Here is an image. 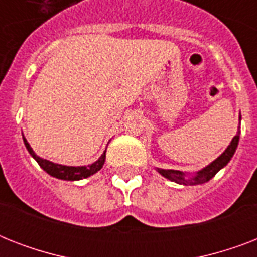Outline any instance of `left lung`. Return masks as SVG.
<instances>
[{
  "mask_svg": "<svg viewBox=\"0 0 257 257\" xmlns=\"http://www.w3.org/2000/svg\"><path fill=\"white\" fill-rule=\"evenodd\" d=\"M240 120H241V117H240ZM239 133L240 132H237V135L232 139L231 144L228 145V148L225 149L215 161H212L211 164L207 165V167L201 169V171L196 172L195 175L191 176V177H187V173H184V172L173 171V169L157 168V172H159L160 175L164 176L165 179L171 180V181H175V183L177 184H183V185H200V184L207 183V181H209L220 169L224 168V167L229 163L232 156L235 155L237 144H239Z\"/></svg>",
  "mask_w": 257,
  "mask_h": 257,
  "instance_id": "8db88e82",
  "label": "left lung"
}]
</instances>
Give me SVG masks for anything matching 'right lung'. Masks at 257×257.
I'll return each mask as SVG.
<instances>
[{
  "instance_id": "right-lung-1",
  "label": "right lung",
  "mask_w": 257,
  "mask_h": 257,
  "mask_svg": "<svg viewBox=\"0 0 257 257\" xmlns=\"http://www.w3.org/2000/svg\"><path fill=\"white\" fill-rule=\"evenodd\" d=\"M24 144H25L28 152L30 153V156L37 161L38 165H40L46 173H49L50 176H53V177L60 180L76 181V180L86 179L89 176L94 175L96 172L100 171L105 163V152H106V151L101 155V157L96 161V163H93V164L90 165H86V167L85 165H84V167H68V165L56 164V163H52V161L45 160V159H41L40 156H37V155L34 153L33 149L30 148L29 143L26 141L25 137H24Z\"/></svg>"
}]
</instances>
